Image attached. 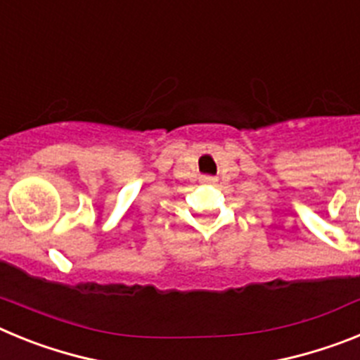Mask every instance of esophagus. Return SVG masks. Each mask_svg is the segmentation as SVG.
Here are the masks:
<instances>
[{"label": "esophagus", "mask_w": 360, "mask_h": 360, "mask_svg": "<svg viewBox=\"0 0 360 360\" xmlns=\"http://www.w3.org/2000/svg\"><path fill=\"white\" fill-rule=\"evenodd\" d=\"M202 180H203V182H207V184H212V182H214V180H216V178H214V176H203V178H202Z\"/></svg>", "instance_id": "obj_1"}]
</instances>
